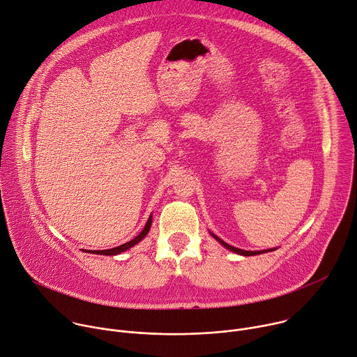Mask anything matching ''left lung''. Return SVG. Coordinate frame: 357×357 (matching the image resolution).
Returning <instances> with one entry per match:
<instances>
[{"label":"left lung","instance_id":"1","mask_svg":"<svg viewBox=\"0 0 357 357\" xmlns=\"http://www.w3.org/2000/svg\"><path fill=\"white\" fill-rule=\"evenodd\" d=\"M223 247H226L227 250H230V251H233V252H236V254H240V256H257V254H261V252H267V251H273V250H275V248H270V250H261V251H247V250H241V248H237V247H233V245H230V244H227V243H225L222 238H219L216 234H213V233H211Z\"/></svg>","mask_w":357,"mask_h":357}]
</instances>
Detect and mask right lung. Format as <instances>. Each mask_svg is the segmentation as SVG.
<instances>
[{"label": "right lung", "instance_id": "obj_1", "mask_svg": "<svg viewBox=\"0 0 357 357\" xmlns=\"http://www.w3.org/2000/svg\"><path fill=\"white\" fill-rule=\"evenodd\" d=\"M151 223H152V216L148 218L146 225L144 226L142 231H141L137 237H134L132 240H130V241H127V243H124V244H121V245H117V247H113V248H109V250H91V251L89 250V252L101 254V256H116V254H120V252H123V251H127L128 248H131V247H134L135 244H138V243L148 234V231H149V229H151Z\"/></svg>", "mask_w": 357, "mask_h": 357}]
</instances>
